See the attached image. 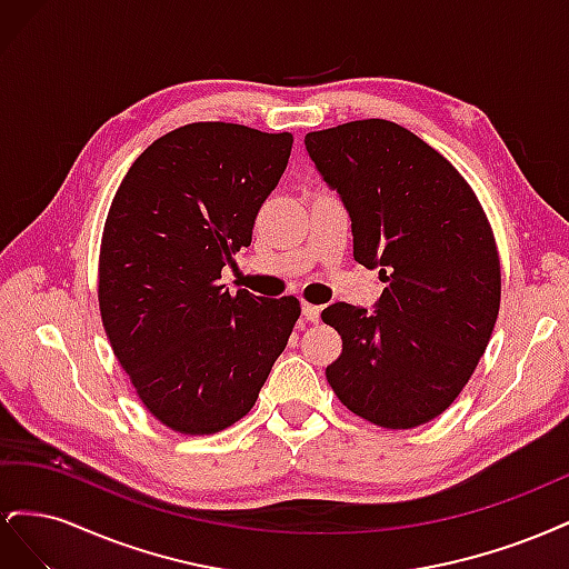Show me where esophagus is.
Masks as SVG:
<instances>
[{
    "label": "esophagus",
    "instance_id": "esophagus-1",
    "mask_svg": "<svg viewBox=\"0 0 569 569\" xmlns=\"http://www.w3.org/2000/svg\"><path fill=\"white\" fill-rule=\"evenodd\" d=\"M301 311H303V318L308 322H318L320 320V306H313V303H301Z\"/></svg>",
    "mask_w": 569,
    "mask_h": 569
}]
</instances>
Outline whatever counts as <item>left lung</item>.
<instances>
[{
	"mask_svg": "<svg viewBox=\"0 0 569 569\" xmlns=\"http://www.w3.org/2000/svg\"><path fill=\"white\" fill-rule=\"evenodd\" d=\"M306 151L351 218L353 258L387 282L372 311L337 301L341 335L327 382L387 429L435 420L472 377L501 306L489 220L458 170L382 118L308 132Z\"/></svg>",
	"mask_w": 569,
	"mask_h": 569,
	"instance_id": "obj_1",
	"label": "left lung"
}]
</instances>
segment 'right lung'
Segmentation results:
<instances>
[{
	"mask_svg": "<svg viewBox=\"0 0 569 569\" xmlns=\"http://www.w3.org/2000/svg\"><path fill=\"white\" fill-rule=\"evenodd\" d=\"M291 142L289 132L189 123L147 147L111 201L101 320L137 396L180 435L244 418L299 320L295 297L230 295L218 282L251 244Z\"/></svg>",
	"mask_w": 569,
	"mask_h": 569,
	"instance_id": "1",
	"label": "right lung"
}]
</instances>
